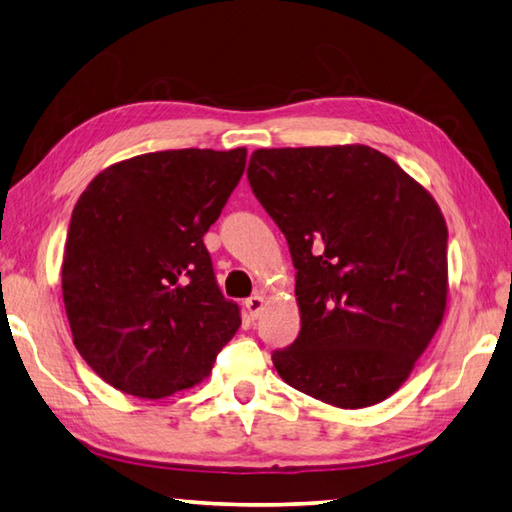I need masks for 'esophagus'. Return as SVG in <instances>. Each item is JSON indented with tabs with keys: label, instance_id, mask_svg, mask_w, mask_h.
<instances>
[{
	"label": "esophagus",
	"instance_id": "34e87169",
	"mask_svg": "<svg viewBox=\"0 0 512 512\" xmlns=\"http://www.w3.org/2000/svg\"><path fill=\"white\" fill-rule=\"evenodd\" d=\"M264 306H266L264 295L248 297V299H246V313H248V317H250V319H257L259 313H262V310H264Z\"/></svg>",
	"mask_w": 512,
	"mask_h": 512
}]
</instances>
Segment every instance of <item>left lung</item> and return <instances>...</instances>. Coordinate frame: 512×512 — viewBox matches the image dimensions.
<instances>
[{
    "mask_svg": "<svg viewBox=\"0 0 512 512\" xmlns=\"http://www.w3.org/2000/svg\"><path fill=\"white\" fill-rule=\"evenodd\" d=\"M248 182L286 235L302 330L275 350L288 386L337 408L384 402L446 313V219L364 144L259 148Z\"/></svg>",
    "mask_w": 512,
    "mask_h": 512,
    "instance_id": "obj_1",
    "label": "left lung"
}]
</instances>
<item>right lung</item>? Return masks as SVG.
Returning a JSON list of instances; mask_svg holds the SVG:
<instances>
[{
  "label": "right lung",
  "mask_w": 512,
  "mask_h": 512,
  "mask_svg": "<svg viewBox=\"0 0 512 512\" xmlns=\"http://www.w3.org/2000/svg\"><path fill=\"white\" fill-rule=\"evenodd\" d=\"M246 148L159 150L110 164L77 199L62 293L73 344L122 393L164 399L204 382L242 326L204 246Z\"/></svg>",
  "instance_id": "1"
}]
</instances>
